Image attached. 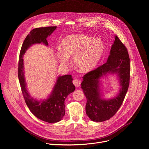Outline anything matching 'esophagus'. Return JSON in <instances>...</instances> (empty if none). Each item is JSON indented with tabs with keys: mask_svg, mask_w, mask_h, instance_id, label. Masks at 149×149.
Masks as SVG:
<instances>
[{
	"mask_svg": "<svg viewBox=\"0 0 149 149\" xmlns=\"http://www.w3.org/2000/svg\"><path fill=\"white\" fill-rule=\"evenodd\" d=\"M73 84L76 87H79L81 85V81L78 79H75L73 81Z\"/></svg>",
	"mask_w": 149,
	"mask_h": 149,
	"instance_id": "1",
	"label": "esophagus"
}]
</instances>
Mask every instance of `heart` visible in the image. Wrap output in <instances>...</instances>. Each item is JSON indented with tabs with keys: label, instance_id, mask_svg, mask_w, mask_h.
<instances>
[{
	"label": "heart",
	"instance_id": "obj_1",
	"mask_svg": "<svg viewBox=\"0 0 149 149\" xmlns=\"http://www.w3.org/2000/svg\"><path fill=\"white\" fill-rule=\"evenodd\" d=\"M56 56L61 64L67 66L70 57H73L76 68L83 72L94 70L101 59L105 50L103 42L98 39L77 34L66 36L61 44Z\"/></svg>",
	"mask_w": 149,
	"mask_h": 149
}]
</instances>
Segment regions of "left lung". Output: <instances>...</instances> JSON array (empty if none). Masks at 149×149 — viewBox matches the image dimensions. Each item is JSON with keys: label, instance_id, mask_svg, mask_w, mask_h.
Returning a JSON list of instances; mask_svg holds the SVG:
<instances>
[{"label": "left lung", "instance_id": "8db88e82", "mask_svg": "<svg viewBox=\"0 0 149 149\" xmlns=\"http://www.w3.org/2000/svg\"><path fill=\"white\" fill-rule=\"evenodd\" d=\"M107 73H117L122 89L115 98L106 100L100 97L99 79ZM130 63L125 46L116 35L107 61L82 77L81 88L87 98L86 113L94 121H104L111 118L118 110L124 101L130 84Z\"/></svg>", "mask_w": 149, "mask_h": 149}]
</instances>
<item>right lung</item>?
I'll return each mask as SVG.
<instances>
[{
    "instance_id": "add662e5",
    "label": "right lung",
    "mask_w": 149,
    "mask_h": 149,
    "mask_svg": "<svg viewBox=\"0 0 149 149\" xmlns=\"http://www.w3.org/2000/svg\"><path fill=\"white\" fill-rule=\"evenodd\" d=\"M56 28V26H48L32 29L25 39L21 47L18 63V78L27 106L35 116L49 123L59 121L65 115V100L75 89L72 76L65 75L59 77L50 97L45 101H38L32 98L27 90L24 78L23 56L27 49L33 44L44 43L48 46L47 38Z\"/></svg>"
}]
</instances>
